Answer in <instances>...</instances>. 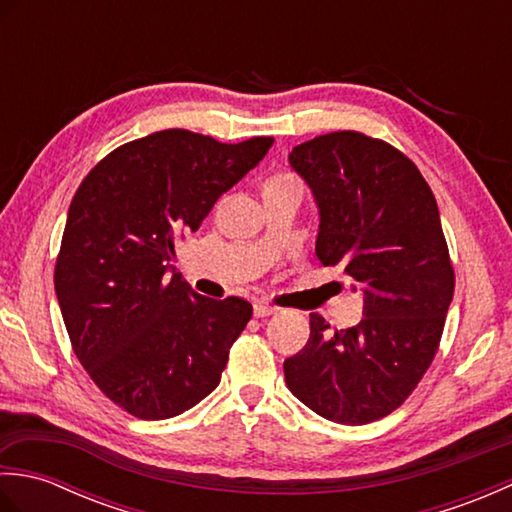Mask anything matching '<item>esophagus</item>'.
Returning a JSON list of instances; mask_svg holds the SVG:
<instances>
[{
  "instance_id": "34e87169",
  "label": "esophagus",
  "mask_w": 512,
  "mask_h": 512,
  "mask_svg": "<svg viewBox=\"0 0 512 512\" xmlns=\"http://www.w3.org/2000/svg\"><path fill=\"white\" fill-rule=\"evenodd\" d=\"M253 312L257 319H264V317H273V314H277V308L270 306V303H266V301H255Z\"/></svg>"
}]
</instances>
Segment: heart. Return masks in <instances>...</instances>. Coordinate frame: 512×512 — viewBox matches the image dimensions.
<instances>
[{"instance_id": "heart-1", "label": "heart", "mask_w": 512, "mask_h": 512, "mask_svg": "<svg viewBox=\"0 0 512 512\" xmlns=\"http://www.w3.org/2000/svg\"><path fill=\"white\" fill-rule=\"evenodd\" d=\"M297 180L290 176V173H277V176H273L270 178L268 182H266V187H275V184H295Z\"/></svg>"}]
</instances>
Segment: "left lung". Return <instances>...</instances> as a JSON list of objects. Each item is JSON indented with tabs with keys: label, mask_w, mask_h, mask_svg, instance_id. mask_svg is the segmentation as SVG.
Listing matches in <instances>:
<instances>
[{
	"label": "left lung",
	"mask_w": 512,
	"mask_h": 512,
	"mask_svg": "<svg viewBox=\"0 0 512 512\" xmlns=\"http://www.w3.org/2000/svg\"><path fill=\"white\" fill-rule=\"evenodd\" d=\"M290 165L319 204V262L363 290V319L330 332L310 314L306 347L284 363L288 389L332 422L380 420L436 358L453 299L436 198L402 151L352 129L297 145Z\"/></svg>",
	"instance_id": "1"
}]
</instances>
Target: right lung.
<instances>
[{"instance_id": "add662e5", "label": "right lung", "mask_w": 512, "mask_h": 512, "mask_svg": "<svg viewBox=\"0 0 512 512\" xmlns=\"http://www.w3.org/2000/svg\"><path fill=\"white\" fill-rule=\"evenodd\" d=\"M273 140L231 145L165 129L116 147L74 193L54 264L65 330L94 385L140 420L173 418L209 396L253 317L248 301L202 297L167 268Z\"/></svg>"}]
</instances>
